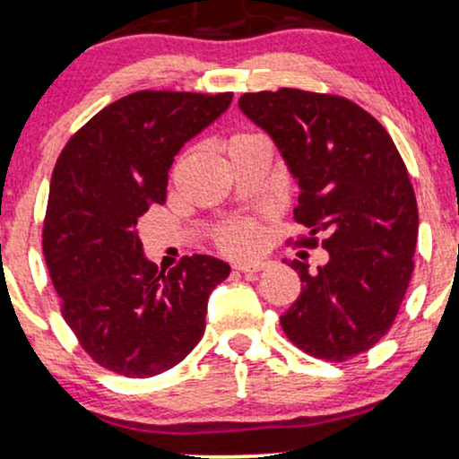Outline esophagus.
<instances>
[{"mask_svg": "<svg viewBox=\"0 0 459 459\" xmlns=\"http://www.w3.org/2000/svg\"><path fill=\"white\" fill-rule=\"evenodd\" d=\"M236 270H238V273H247V274H253V273H259V270H264L265 268V262H240V264H236L234 265Z\"/></svg>", "mask_w": 459, "mask_h": 459, "instance_id": "obj_1", "label": "esophagus"}]
</instances>
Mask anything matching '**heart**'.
<instances>
[{
    "instance_id": "1",
    "label": "heart",
    "mask_w": 459,
    "mask_h": 459,
    "mask_svg": "<svg viewBox=\"0 0 459 459\" xmlns=\"http://www.w3.org/2000/svg\"><path fill=\"white\" fill-rule=\"evenodd\" d=\"M255 134H234L228 140V146L238 144L242 140L253 138ZM262 242V228L255 221H238L221 230L219 245L231 253H253Z\"/></svg>"
}]
</instances>
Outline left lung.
Listing matches in <instances>:
<instances>
[{"label": "left lung", "instance_id": "obj_1", "mask_svg": "<svg viewBox=\"0 0 459 459\" xmlns=\"http://www.w3.org/2000/svg\"><path fill=\"white\" fill-rule=\"evenodd\" d=\"M240 110L274 140L299 186L293 217L330 262L308 273L281 316L287 338L313 358L344 361L394 325L415 264L417 212L409 172L375 117L351 100L299 89L245 93Z\"/></svg>", "mask_w": 459, "mask_h": 459}]
</instances>
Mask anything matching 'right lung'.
I'll return each mask as SVG.
<instances>
[{"instance_id": "add662e5", "label": "right lung", "mask_w": 459, "mask_h": 459, "mask_svg": "<svg viewBox=\"0 0 459 459\" xmlns=\"http://www.w3.org/2000/svg\"><path fill=\"white\" fill-rule=\"evenodd\" d=\"M231 95H126L84 123L55 163L42 230L50 281L81 347L117 375L149 378L183 361L206 327L208 296L230 276L211 255L157 273L135 225L166 202L174 155Z\"/></svg>"}]
</instances>
